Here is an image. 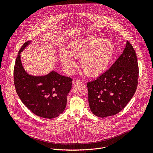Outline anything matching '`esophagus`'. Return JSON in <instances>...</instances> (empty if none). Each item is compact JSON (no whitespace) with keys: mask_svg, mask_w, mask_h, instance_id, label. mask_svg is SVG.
<instances>
[{"mask_svg":"<svg viewBox=\"0 0 153 153\" xmlns=\"http://www.w3.org/2000/svg\"><path fill=\"white\" fill-rule=\"evenodd\" d=\"M82 83V81L79 80V79H74L73 80V84H76V83Z\"/></svg>","mask_w":153,"mask_h":153,"instance_id":"1","label":"esophagus"}]
</instances>
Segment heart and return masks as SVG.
<instances>
[{"label":"heart","instance_id":"b5f03b06","mask_svg":"<svg viewBox=\"0 0 153 153\" xmlns=\"http://www.w3.org/2000/svg\"><path fill=\"white\" fill-rule=\"evenodd\" d=\"M114 53L111 41L90 36L72 42L68 47V51L62 50L59 57L63 67L68 70L75 65L72 57L79 59L83 72L88 76L97 77L106 71Z\"/></svg>","mask_w":153,"mask_h":153}]
</instances>
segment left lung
<instances>
[{
  "mask_svg": "<svg viewBox=\"0 0 153 153\" xmlns=\"http://www.w3.org/2000/svg\"><path fill=\"white\" fill-rule=\"evenodd\" d=\"M138 78L136 53L127 41L123 53L110 68L96 80L87 83L91 112L100 117L119 113L134 96Z\"/></svg>",
  "mask_w": 153,
  "mask_h": 153,
  "instance_id": "1",
  "label": "left lung"
}]
</instances>
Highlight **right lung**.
<instances>
[{
    "label": "right lung",
    "mask_w": 153,
    "mask_h": 153,
    "mask_svg": "<svg viewBox=\"0 0 153 153\" xmlns=\"http://www.w3.org/2000/svg\"><path fill=\"white\" fill-rule=\"evenodd\" d=\"M28 43L26 42L22 46L14 64L13 77L17 94L34 114L46 119L56 117L66 107L73 79L54 71L44 76L28 74L22 65L20 54Z\"/></svg>",
    "instance_id": "add662e5"
}]
</instances>
